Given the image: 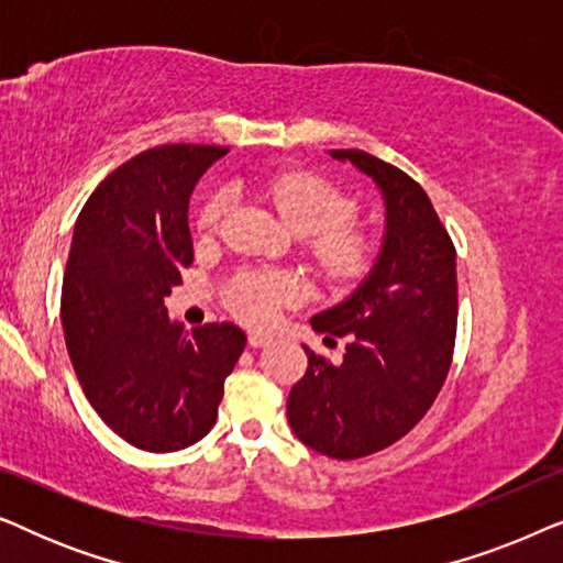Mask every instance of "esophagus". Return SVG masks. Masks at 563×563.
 Returning a JSON list of instances; mask_svg holds the SVG:
<instances>
[{"instance_id": "obj_1", "label": "esophagus", "mask_w": 563, "mask_h": 563, "mask_svg": "<svg viewBox=\"0 0 563 563\" xmlns=\"http://www.w3.org/2000/svg\"><path fill=\"white\" fill-rule=\"evenodd\" d=\"M272 341H274V338L266 335V333H251V335H249V345H251V349H264V345H268Z\"/></svg>"}]
</instances>
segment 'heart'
I'll return each mask as SVG.
<instances>
[{
  "instance_id": "b5f03b06",
  "label": "heart",
  "mask_w": 563,
  "mask_h": 563,
  "mask_svg": "<svg viewBox=\"0 0 563 563\" xmlns=\"http://www.w3.org/2000/svg\"><path fill=\"white\" fill-rule=\"evenodd\" d=\"M266 197L297 235H312V253L322 272L333 279L358 274L368 256V241L358 228L345 220L353 218V202L333 184L307 172H287L274 176L264 187ZM228 207L225 195H214L202 210L205 230L218 225ZM297 297V282L287 274L249 272L228 284V305L238 318L253 325H266L279 307Z\"/></svg>"
}]
</instances>
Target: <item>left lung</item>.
Returning a JSON list of instances; mask_svg holds the SVG:
<instances>
[{"mask_svg": "<svg viewBox=\"0 0 563 563\" xmlns=\"http://www.w3.org/2000/svg\"><path fill=\"white\" fill-rule=\"evenodd\" d=\"M376 184L384 199L382 249L343 302L310 320L349 335L341 364L310 349L289 391L295 435L330 459L387 449L418 426L441 391L456 338V249L426 189L364 151H328ZM325 335V338H328Z\"/></svg>", "mask_w": 563, "mask_h": 563, "instance_id": "obj_1", "label": "left lung"}]
</instances>
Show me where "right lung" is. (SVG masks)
I'll return each instance as SVG.
<instances>
[{"instance_id": "1", "label": "right lung", "mask_w": 563, "mask_h": 563, "mask_svg": "<svg viewBox=\"0 0 563 563\" xmlns=\"http://www.w3.org/2000/svg\"><path fill=\"white\" fill-rule=\"evenodd\" d=\"M220 145H158L114 168L79 212L60 291L66 349L99 418L135 449L210 433L245 349L233 322L184 333L164 297L191 264L189 197Z\"/></svg>"}]
</instances>
